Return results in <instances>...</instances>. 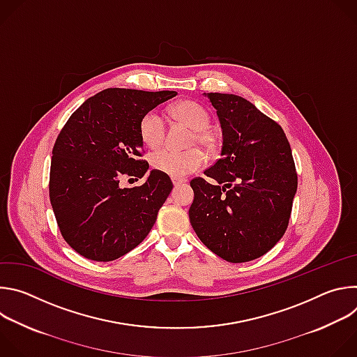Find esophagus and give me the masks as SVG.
Masks as SVG:
<instances>
[{
    "mask_svg": "<svg viewBox=\"0 0 357 357\" xmlns=\"http://www.w3.org/2000/svg\"><path fill=\"white\" fill-rule=\"evenodd\" d=\"M172 183H174V186L176 188V186H179V185L185 183V181H183V179H172Z\"/></svg>",
    "mask_w": 357,
    "mask_h": 357,
    "instance_id": "34e87169",
    "label": "esophagus"
}]
</instances>
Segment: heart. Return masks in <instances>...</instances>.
<instances>
[{
  "label": "heart",
  "instance_id": "obj_1",
  "mask_svg": "<svg viewBox=\"0 0 357 357\" xmlns=\"http://www.w3.org/2000/svg\"><path fill=\"white\" fill-rule=\"evenodd\" d=\"M172 113L176 119H179L196 131V138L202 144L208 142V135L205 134V130L208 128L211 119L205 109L193 103V101H182V103H178L172 109ZM165 132L167 120L160 110H149L142 116L139 121V137L148 148H160L164 144ZM205 161L206 157L200 149L179 152L165 148L154 152L151 157L152 168L175 179H183L189 174L200 169Z\"/></svg>",
  "mask_w": 357,
  "mask_h": 357
}]
</instances>
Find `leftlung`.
<instances>
[{"label": "left lung", "instance_id": "1", "mask_svg": "<svg viewBox=\"0 0 357 357\" xmlns=\"http://www.w3.org/2000/svg\"><path fill=\"white\" fill-rule=\"evenodd\" d=\"M216 109L222 158L190 181V225L209 250L229 263L256 260L284 236L298 186L284 130L248 100L205 93Z\"/></svg>", "mask_w": 357, "mask_h": 357}]
</instances>
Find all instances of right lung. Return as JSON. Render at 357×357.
Masks as SVG:
<instances>
[{
    "label": "right lung",
    "mask_w": 357,
    "mask_h": 357,
    "mask_svg": "<svg viewBox=\"0 0 357 357\" xmlns=\"http://www.w3.org/2000/svg\"><path fill=\"white\" fill-rule=\"evenodd\" d=\"M176 91L106 89L69 117L52 151L49 197L59 230L80 256L113 261L137 247L154 226L172 190L167 174L121 188L123 175L142 178L139 121Z\"/></svg>",
    "instance_id": "right-lung-1"
}]
</instances>
